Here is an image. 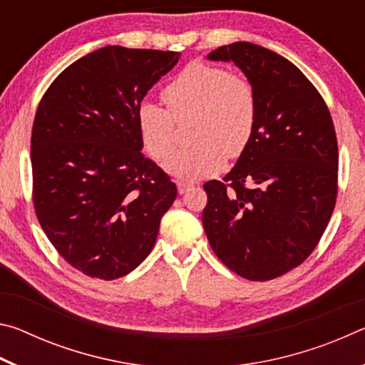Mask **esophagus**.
Returning <instances> with one entry per match:
<instances>
[{
  "label": "esophagus",
  "instance_id": "34e87169",
  "mask_svg": "<svg viewBox=\"0 0 365 365\" xmlns=\"http://www.w3.org/2000/svg\"><path fill=\"white\" fill-rule=\"evenodd\" d=\"M191 188V185H188V183H177V190H178V193L180 195H183V193H187V191Z\"/></svg>",
  "mask_w": 365,
  "mask_h": 365
}]
</instances>
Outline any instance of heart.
Instances as JSON below:
<instances>
[{
    "label": "heart",
    "mask_w": 365,
    "mask_h": 365,
    "mask_svg": "<svg viewBox=\"0 0 365 365\" xmlns=\"http://www.w3.org/2000/svg\"><path fill=\"white\" fill-rule=\"evenodd\" d=\"M168 109L150 101L137 110V125L146 151L154 159L170 153L175 123L196 117L195 145L172 153L164 169L182 182H196L217 174L227 158H240L252 138L257 119L256 91L248 78L224 67L190 63L163 90Z\"/></svg>",
    "instance_id": "obj_1"
}]
</instances>
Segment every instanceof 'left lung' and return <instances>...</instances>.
I'll return each instance as SVG.
<instances>
[{
	"mask_svg": "<svg viewBox=\"0 0 365 365\" xmlns=\"http://www.w3.org/2000/svg\"><path fill=\"white\" fill-rule=\"evenodd\" d=\"M232 61L256 91L246 151L224 180L205 183L202 227L222 262L248 280L287 274L316 248L336 202L338 143L330 110L298 67L255 43L207 54Z\"/></svg>",
	"mask_w": 365,
	"mask_h": 365,
	"instance_id": "8db88e82",
	"label": "left lung"
}]
</instances>
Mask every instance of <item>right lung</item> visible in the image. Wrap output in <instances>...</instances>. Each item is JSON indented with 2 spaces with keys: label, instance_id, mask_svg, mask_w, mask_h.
I'll return each mask as SVG.
<instances>
[{
  "label": "right lung",
  "instance_id": "right-lung-1",
  "mask_svg": "<svg viewBox=\"0 0 365 365\" xmlns=\"http://www.w3.org/2000/svg\"><path fill=\"white\" fill-rule=\"evenodd\" d=\"M180 53L104 46L49 85L32 128L34 206L61 257L91 279L137 269L177 197L141 153L137 110Z\"/></svg>",
  "mask_w": 365,
  "mask_h": 365
}]
</instances>
